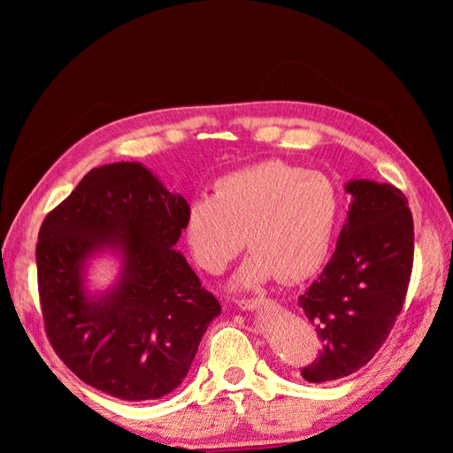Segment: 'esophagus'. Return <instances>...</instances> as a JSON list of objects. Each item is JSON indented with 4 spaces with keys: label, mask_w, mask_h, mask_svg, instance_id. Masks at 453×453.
<instances>
[{
    "label": "esophagus",
    "mask_w": 453,
    "mask_h": 453,
    "mask_svg": "<svg viewBox=\"0 0 453 453\" xmlns=\"http://www.w3.org/2000/svg\"><path fill=\"white\" fill-rule=\"evenodd\" d=\"M237 305H240L243 311H254L259 308H270V305H273V302L265 300V297H256V300H240Z\"/></svg>",
    "instance_id": "1"
}]
</instances>
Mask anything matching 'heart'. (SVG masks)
<instances>
[{"mask_svg": "<svg viewBox=\"0 0 453 453\" xmlns=\"http://www.w3.org/2000/svg\"><path fill=\"white\" fill-rule=\"evenodd\" d=\"M340 218L342 194L329 175L267 159L221 175L213 196L194 199L183 234L197 265L210 273L224 270L248 242L254 251L234 288L251 289L278 275L300 281L316 273L332 251Z\"/></svg>", "mask_w": 453, "mask_h": 453, "instance_id": "heart-1", "label": "heart"}]
</instances>
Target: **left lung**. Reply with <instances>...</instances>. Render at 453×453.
Masks as SVG:
<instances>
[{
    "label": "left lung",
    "instance_id": "obj_1",
    "mask_svg": "<svg viewBox=\"0 0 453 453\" xmlns=\"http://www.w3.org/2000/svg\"><path fill=\"white\" fill-rule=\"evenodd\" d=\"M346 191L351 205L334 256L300 296L324 343L302 370L311 383L346 378L370 362L400 316L413 265V219L402 191L372 180H351Z\"/></svg>",
    "mask_w": 453,
    "mask_h": 453
}]
</instances>
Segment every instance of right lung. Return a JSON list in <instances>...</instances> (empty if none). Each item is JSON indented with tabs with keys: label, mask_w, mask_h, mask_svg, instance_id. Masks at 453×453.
<instances>
[{
	"label": "right lung",
	"mask_w": 453,
	"mask_h": 453,
	"mask_svg": "<svg viewBox=\"0 0 453 453\" xmlns=\"http://www.w3.org/2000/svg\"><path fill=\"white\" fill-rule=\"evenodd\" d=\"M188 202L148 167H94L37 235V286L56 354L88 386L127 402L164 397L189 372L219 302L175 251ZM120 259L117 281L89 292L87 265Z\"/></svg>",
	"instance_id": "add662e5"
}]
</instances>
